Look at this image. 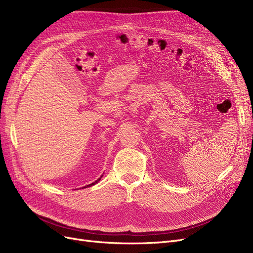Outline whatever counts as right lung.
Returning a JSON list of instances; mask_svg holds the SVG:
<instances>
[{
  "label": "right lung",
  "instance_id": "add662e5",
  "mask_svg": "<svg viewBox=\"0 0 253 253\" xmlns=\"http://www.w3.org/2000/svg\"><path fill=\"white\" fill-rule=\"evenodd\" d=\"M101 177H102V176H101ZM101 177H100V178H99V179H98V180H96V181H95V182H93V183H90V185H88V186H86V187H90V186H93V185H95V183H97V182H98V181H99V180H100V179H101ZM86 187H83V188H86Z\"/></svg>",
  "mask_w": 253,
  "mask_h": 253
}]
</instances>
